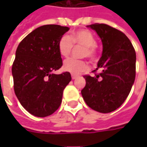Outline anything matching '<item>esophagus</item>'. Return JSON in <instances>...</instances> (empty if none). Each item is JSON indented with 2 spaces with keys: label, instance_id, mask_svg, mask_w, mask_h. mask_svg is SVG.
I'll return each mask as SVG.
<instances>
[{
  "label": "esophagus",
  "instance_id": "34e87169",
  "mask_svg": "<svg viewBox=\"0 0 147 147\" xmlns=\"http://www.w3.org/2000/svg\"><path fill=\"white\" fill-rule=\"evenodd\" d=\"M78 76L77 75H74V74H72V79H76Z\"/></svg>",
  "mask_w": 147,
  "mask_h": 147
}]
</instances>
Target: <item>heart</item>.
<instances>
[{"instance_id":"heart-1","label":"heart","mask_w":147,"mask_h":147,"mask_svg":"<svg viewBox=\"0 0 147 147\" xmlns=\"http://www.w3.org/2000/svg\"><path fill=\"white\" fill-rule=\"evenodd\" d=\"M96 41L94 35L88 30L81 29L73 32L70 37L64 35L59 38L58 42L59 53L67 57L72 51L73 45H79L83 47L82 50V57H88L94 59L96 55ZM63 68L66 72L72 74H78L88 69V64L84 60H79L70 58L65 60Z\"/></svg>"}]
</instances>
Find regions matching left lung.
<instances>
[{
  "label": "left lung",
  "instance_id": "8db88e82",
  "mask_svg": "<svg viewBox=\"0 0 147 147\" xmlns=\"http://www.w3.org/2000/svg\"><path fill=\"white\" fill-rule=\"evenodd\" d=\"M101 40L103 51L94 77L84 76L86 86L81 93L86 104L100 113H110L127 97L136 76V52L127 37L104 24L87 26Z\"/></svg>",
  "mask_w": 147,
  "mask_h": 147
}]
</instances>
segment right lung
<instances>
[{"mask_svg": "<svg viewBox=\"0 0 147 147\" xmlns=\"http://www.w3.org/2000/svg\"><path fill=\"white\" fill-rule=\"evenodd\" d=\"M69 29L55 24L41 26L26 36L16 50L12 66L14 92L22 106L32 115H52L71 81L69 72L53 73L62 66L58 42Z\"/></svg>", "mask_w": 147, "mask_h": 147, "instance_id": "right-lung-1", "label": "right lung"}]
</instances>
